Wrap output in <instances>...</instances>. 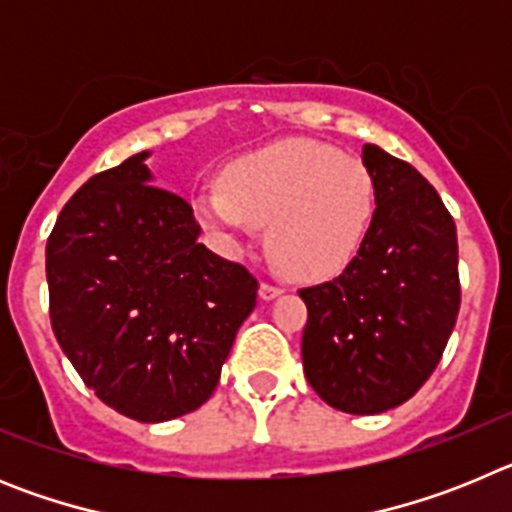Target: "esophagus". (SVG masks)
<instances>
[{
    "label": "esophagus",
    "mask_w": 512,
    "mask_h": 512,
    "mask_svg": "<svg viewBox=\"0 0 512 512\" xmlns=\"http://www.w3.org/2000/svg\"><path fill=\"white\" fill-rule=\"evenodd\" d=\"M279 295H282V287H274V284H269V282H264L259 287L261 300H274V297H279Z\"/></svg>",
    "instance_id": "obj_1"
}]
</instances>
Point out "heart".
Instances as JSON below:
<instances>
[{"instance_id": "heart-1", "label": "heart", "mask_w": 512, "mask_h": 512, "mask_svg": "<svg viewBox=\"0 0 512 512\" xmlns=\"http://www.w3.org/2000/svg\"><path fill=\"white\" fill-rule=\"evenodd\" d=\"M194 215L228 246L269 225L271 261L302 282L338 277L359 256L377 215V182L364 161L305 138L233 158L200 189Z\"/></svg>"}]
</instances>
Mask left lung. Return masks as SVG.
<instances>
[{
  "label": "left lung",
  "instance_id": "1",
  "mask_svg": "<svg viewBox=\"0 0 512 512\" xmlns=\"http://www.w3.org/2000/svg\"><path fill=\"white\" fill-rule=\"evenodd\" d=\"M377 215L341 277L300 289L307 305L302 366L330 408L377 415L431 377L459 315L456 225L410 164L366 143Z\"/></svg>",
  "mask_w": 512,
  "mask_h": 512
}]
</instances>
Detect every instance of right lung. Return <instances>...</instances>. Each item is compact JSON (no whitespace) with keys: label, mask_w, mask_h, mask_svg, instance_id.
<instances>
[{"label":"right lung","mask_w":512,"mask_h":512,"mask_svg":"<svg viewBox=\"0 0 512 512\" xmlns=\"http://www.w3.org/2000/svg\"><path fill=\"white\" fill-rule=\"evenodd\" d=\"M148 151L94 174L45 246L51 325L89 390L164 423L215 392L259 282L202 246L182 197L153 187Z\"/></svg>","instance_id":"obj_1"}]
</instances>
